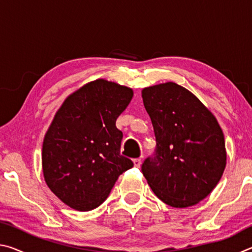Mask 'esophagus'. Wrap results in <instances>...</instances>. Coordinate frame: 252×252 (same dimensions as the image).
<instances>
[{
	"instance_id": "1",
	"label": "esophagus",
	"mask_w": 252,
	"mask_h": 252,
	"mask_svg": "<svg viewBox=\"0 0 252 252\" xmlns=\"http://www.w3.org/2000/svg\"><path fill=\"white\" fill-rule=\"evenodd\" d=\"M133 164H134L135 168L141 167V159H134L133 160Z\"/></svg>"
}]
</instances>
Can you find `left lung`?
Instances as JSON below:
<instances>
[{
  "instance_id": "obj_1",
  "label": "left lung",
  "mask_w": 252,
  "mask_h": 252,
  "mask_svg": "<svg viewBox=\"0 0 252 252\" xmlns=\"http://www.w3.org/2000/svg\"><path fill=\"white\" fill-rule=\"evenodd\" d=\"M157 147L142 173L161 201L187 208L218 185L225 168L224 136L215 116L181 85L167 82L142 90Z\"/></svg>"
}]
</instances>
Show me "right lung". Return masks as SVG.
<instances>
[{"mask_svg":"<svg viewBox=\"0 0 252 252\" xmlns=\"http://www.w3.org/2000/svg\"><path fill=\"white\" fill-rule=\"evenodd\" d=\"M132 96V89L99 79L67 96L55 113L43 140V176L75 210L99 207L119 176L133 167L121 156L123 133L116 126Z\"/></svg>","mask_w":252,"mask_h":252,"instance_id":"right-lung-1","label":"right lung"}]
</instances>
